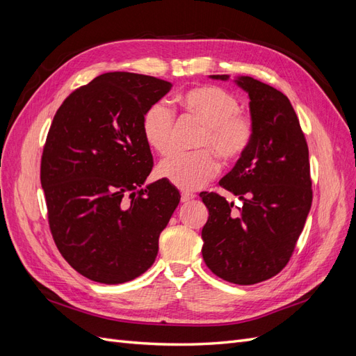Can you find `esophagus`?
<instances>
[{
    "label": "esophagus",
    "mask_w": 356,
    "mask_h": 356,
    "mask_svg": "<svg viewBox=\"0 0 356 356\" xmlns=\"http://www.w3.org/2000/svg\"><path fill=\"white\" fill-rule=\"evenodd\" d=\"M193 199H195V195H193V193H187V191H182L181 193V202L182 203H187V202H190Z\"/></svg>",
    "instance_id": "1"
}]
</instances>
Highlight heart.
<instances>
[{
    "label": "heart",
    "mask_w": 356,
    "mask_h": 356,
    "mask_svg": "<svg viewBox=\"0 0 356 356\" xmlns=\"http://www.w3.org/2000/svg\"><path fill=\"white\" fill-rule=\"evenodd\" d=\"M179 104L204 124L197 145L208 147L224 161L238 160L251 145L254 124L241 111L238 96L220 86H200L179 96ZM141 131L147 145L157 154L174 148V113L163 101H156L144 111ZM209 149L177 153L157 168L160 178L181 190H197L218 172V161Z\"/></svg>",
    "instance_id": "obj_1"
}]
</instances>
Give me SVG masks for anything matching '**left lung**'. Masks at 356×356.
Instances as JSON below:
<instances>
[{
    "label": "left lung",
    "instance_id": "8db88e82",
    "mask_svg": "<svg viewBox=\"0 0 356 356\" xmlns=\"http://www.w3.org/2000/svg\"><path fill=\"white\" fill-rule=\"evenodd\" d=\"M229 80V75H211ZM234 83L250 96L254 136L220 186L242 200L233 209L217 193H200L209 217L202 255L224 281L252 285L289 261L312 207L309 148L286 96L248 75Z\"/></svg>",
    "mask_w": 356,
    "mask_h": 356
}]
</instances>
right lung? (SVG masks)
I'll list each match as a JSON object with an SVG mask.
<instances>
[{"label":"right lung","instance_id":"1","mask_svg":"<svg viewBox=\"0 0 356 356\" xmlns=\"http://www.w3.org/2000/svg\"><path fill=\"white\" fill-rule=\"evenodd\" d=\"M170 88L149 75L106 72L75 89L53 117L40 174L50 232L90 281L115 285L147 272L178 207L169 181L143 187L153 156L141 118Z\"/></svg>","mask_w":356,"mask_h":356}]
</instances>
